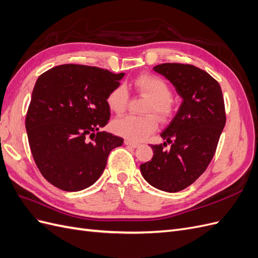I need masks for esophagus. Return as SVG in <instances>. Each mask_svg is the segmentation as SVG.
Returning a JSON list of instances; mask_svg holds the SVG:
<instances>
[{"instance_id":"1","label":"esophagus","mask_w":258,"mask_h":258,"mask_svg":"<svg viewBox=\"0 0 258 258\" xmlns=\"http://www.w3.org/2000/svg\"><path fill=\"white\" fill-rule=\"evenodd\" d=\"M124 145H127V146L132 147V148H137V147H139V144H138V143L131 142V141H129V140H124Z\"/></svg>"}]
</instances>
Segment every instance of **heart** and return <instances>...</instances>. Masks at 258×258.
Segmentation results:
<instances>
[{
	"label": "heart",
	"instance_id": "b5f03b06",
	"mask_svg": "<svg viewBox=\"0 0 258 258\" xmlns=\"http://www.w3.org/2000/svg\"><path fill=\"white\" fill-rule=\"evenodd\" d=\"M136 88L150 99L145 113L150 115L134 116L128 115L116 119L112 129L118 135L132 142L142 141L157 129V120L155 114L161 120H166L173 112L172 91L169 84L161 77L153 74L140 75L134 82ZM129 93L124 85H118L108 93L106 102L110 110L116 114L124 112L128 104Z\"/></svg>",
	"mask_w": 258,
	"mask_h": 258
}]
</instances>
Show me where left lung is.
Segmentation results:
<instances>
[{
    "instance_id": "1",
    "label": "left lung",
    "mask_w": 258,
    "mask_h": 258,
    "mask_svg": "<svg viewBox=\"0 0 258 258\" xmlns=\"http://www.w3.org/2000/svg\"><path fill=\"white\" fill-rule=\"evenodd\" d=\"M153 70L174 86L183 102L161 132L166 142L151 145L153 158L140 170L155 188L177 192L196 181L213 158L226 123L224 98L220 84L195 66L162 63ZM167 144L171 147L163 150Z\"/></svg>"
}]
</instances>
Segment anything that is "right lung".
<instances>
[{"label": "right lung", "instance_id": "right-lung-1", "mask_svg": "<svg viewBox=\"0 0 258 258\" xmlns=\"http://www.w3.org/2000/svg\"><path fill=\"white\" fill-rule=\"evenodd\" d=\"M124 73L81 64L54 67L38 77L31 96L26 129L42 175L66 191L98 181L108 154L123 140L99 131L110 119L106 99Z\"/></svg>", "mask_w": 258, "mask_h": 258}]
</instances>
